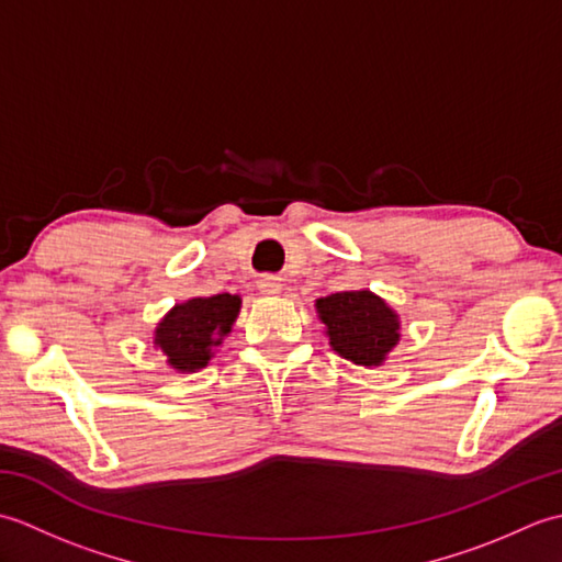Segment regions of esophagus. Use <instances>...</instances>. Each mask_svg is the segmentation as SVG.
I'll return each instance as SVG.
<instances>
[{
	"label": "esophagus",
	"mask_w": 562,
	"mask_h": 562,
	"mask_svg": "<svg viewBox=\"0 0 562 562\" xmlns=\"http://www.w3.org/2000/svg\"><path fill=\"white\" fill-rule=\"evenodd\" d=\"M258 290L262 294H280L282 280L278 278V274H262V278L258 280Z\"/></svg>",
	"instance_id": "esophagus-1"
}]
</instances>
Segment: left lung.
<instances>
[{"label": "left lung", "mask_w": 562, "mask_h": 562, "mask_svg": "<svg viewBox=\"0 0 562 562\" xmlns=\"http://www.w3.org/2000/svg\"><path fill=\"white\" fill-rule=\"evenodd\" d=\"M333 350L362 367H376L398 342V316L369 290L336 292L316 302Z\"/></svg>", "instance_id": "1"}]
</instances>
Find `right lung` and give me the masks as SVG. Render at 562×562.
Returning a JSON list of instances; mask_svg holds the SVG:
<instances>
[{
    "mask_svg": "<svg viewBox=\"0 0 562 562\" xmlns=\"http://www.w3.org/2000/svg\"><path fill=\"white\" fill-rule=\"evenodd\" d=\"M238 308L241 300L236 294L198 296L176 304L154 333V345H159L178 372H195L210 362L212 350L232 330Z\"/></svg>",
    "mask_w": 562,
    "mask_h": 562,
    "instance_id": "1",
    "label": "right lung"
}]
</instances>
